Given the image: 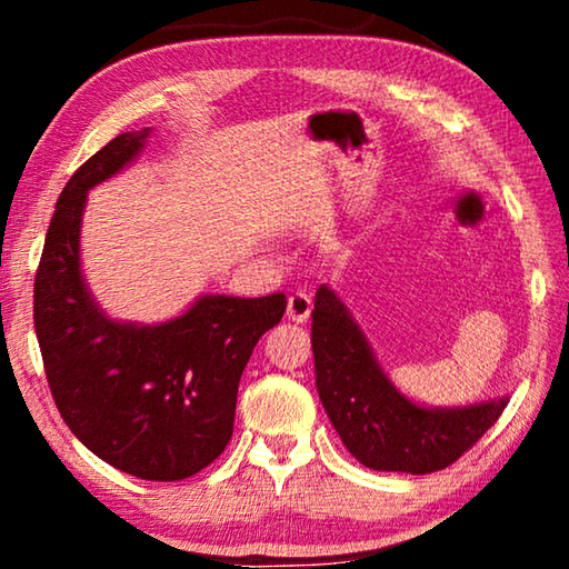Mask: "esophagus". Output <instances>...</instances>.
<instances>
[{
    "mask_svg": "<svg viewBox=\"0 0 569 569\" xmlns=\"http://www.w3.org/2000/svg\"><path fill=\"white\" fill-rule=\"evenodd\" d=\"M311 308H313L311 296H308L306 291H293L291 296H288L286 316L291 321H296V323H303L308 316H311Z\"/></svg>",
    "mask_w": 569,
    "mask_h": 569,
    "instance_id": "obj_1",
    "label": "esophagus"
}]
</instances>
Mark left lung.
I'll return each instance as SVG.
<instances>
[{"label": "left lung", "mask_w": 569, "mask_h": 569, "mask_svg": "<svg viewBox=\"0 0 569 569\" xmlns=\"http://www.w3.org/2000/svg\"><path fill=\"white\" fill-rule=\"evenodd\" d=\"M316 389L343 447L377 471H439L469 451L502 417L507 397L435 409L393 387L369 339L329 286L311 313Z\"/></svg>", "instance_id": "obj_1"}]
</instances>
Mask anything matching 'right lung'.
Instances as JSON below:
<instances>
[{
	"mask_svg": "<svg viewBox=\"0 0 569 569\" xmlns=\"http://www.w3.org/2000/svg\"><path fill=\"white\" fill-rule=\"evenodd\" d=\"M148 134H118L64 186L34 278V331L72 435L114 469L178 481L223 455L240 373L258 339L283 319L286 296H200L156 326L104 316L80 268L84 203L88 190L140 156Z\"/></svg>",
	"mask_w": 569,
	"mask_h": 569,
	"instance_id": "right-lung-1",
	"label": "right lung"
}]
</instances>
